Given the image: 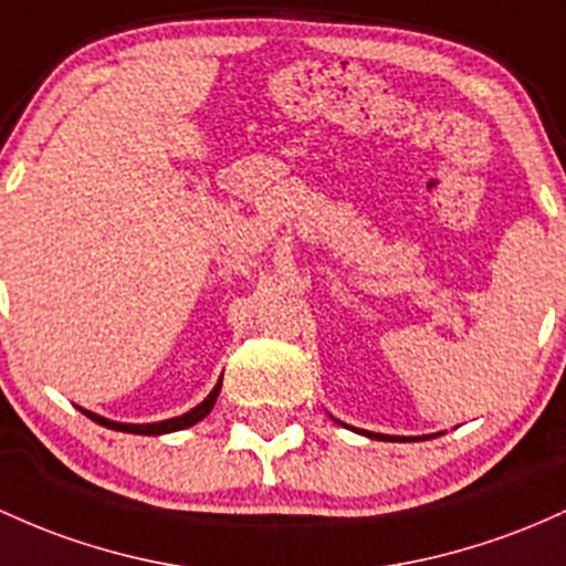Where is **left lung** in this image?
Masks as SVG:
<instances>
[{"label":"left lung","instance_id":"left-lung-1","mask_svg":"<svg viewBox=\"0 0 566 566\" xmlns=\"http://www.w3.org/2000/svg\"><path fill=\"white\" fill-rule=\"evenodd\" d=\"M363 434H368V438H376V440H406V438H392V434H378V432H365V430H357Z\"/></svg>","mask_w":566,"mask_h":566}]
</instances>
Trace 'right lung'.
<instances>
[{"mask_svg": "<svg viewBox=\"0 0 566 566\" xmlns=\"http://www.w3.org/2000/svg\"><path fill=\"white\" fill-rule=\"evenodd\" d=\"M220 387H222V378H220V381H217V387L212 389V392L207 395V400L198 402V406L192 408V411L182 413V416H174V419H166V421H153V424H123V421H109V419H104V416L85 411V408H80V411H83L85 416H91V419L96 421V424L109 427V430H117V432H134V434H166V432L185 430V427H192V424H196V421H201L203 416H207V413L212 411V408H214L217 395H220Z\"/></svg>", "mask_w": 566, "mask_h": 566, "instance_id": "right-lung-1", "label": "right lung"}]
</instances>
